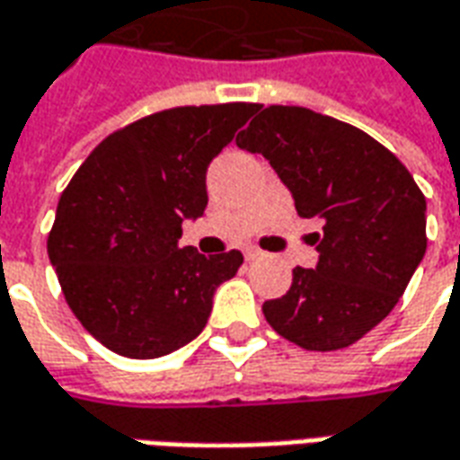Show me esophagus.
<instances>
[{
	"label": "esophagus",
	"instance_id": "obj_1",
	"mask_svg": "<svg viewBox=\"0 0 460 460\" xmlns=\"http://www.w3.org/2000/svg\"><path fill=\"white\" fill-rule=\"evenodd\" d=\"M243 256H246V261H253V259L261 256V252H259L256 246H246V249H243Z\"/></svg>",
	"mask_w": 460,
	"mask_h": 460
}]
</instances>
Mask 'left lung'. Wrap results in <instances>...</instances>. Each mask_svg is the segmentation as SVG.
Masks as SVG:
<instances>
[{
	"label": "left lung",
	"mask_w": 460,
	"mask_h": 460,
	"mask_svg": "<svg viewBox=\"0 0 460 460\" xmlns=\"http://www.w3.org/2000/svg\"><path fill=\"white\" fill-rule=\"evenodd\" d=\"M288 186L298 217L323 219L316 269L263 304L271 329L306 351L356 343L391 314L426 253V197L386 146L304 107H266L241 131Z\"/></svg>",
	"instance_id": "left-lung-1"
}]
</instances>
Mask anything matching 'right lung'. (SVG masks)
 <instances>
[{"label": "right lung", "mask_w": 460, "mask_h": 460, "mask_svg": "<svg viewBox=\"0 0 460 460\" xmlns=\"http://www.w3.org/2000/svg\"><path fill=\"white\" fill-rule=\"evenodd\" d=\"M259 104H204L134 121L86 156L64 189L47 252L64 298L96 341L159 358L204 331L214 291L239 271L236 249H179L207 208V169Z\"/></svg>", "instance_id": "1"}]
</instances>
